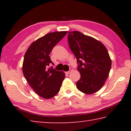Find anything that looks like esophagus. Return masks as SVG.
<instances>
[{"label": "esophagus", "instance_id": "esophagus-1", "mask_svg": "<svg viewBox=\"0 0 131 131\" xmlns=\"http://www.w3.org/2000/svg\"><path fill=\"white\" fill-rule=\"evenodd\" d=\"M72 70H73V68H70V69H69V70L68 72H66V74H69L71 72H72Z\"/></svg>", "mask_w": 131, "mask_h": 131}]
</instances>
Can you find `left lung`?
Listing matches in <instances>:
<instances>
[{
	"mask_svg": "<svg viewBox=\"0 0 131 131\" xmlns=\"http://www.w3.org/2000/svg\"><path fill=\"white\" fill-rule=\"evenodd\" d=\"M68 40L81 74L77 88L84 94H94L103 87L109 74L112 61L107 50L101 42L79 31L69 32Z\"/></svg>",
	"mask_w": 131,
	"mask_h": 131,
	"instance_id": "left-lung-1",
	"label": "left lung"
}]
</instances>
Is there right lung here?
Instances as JSON below:
<instances>
[{
  "label": "right lung",
  "instance_id": "1",
  "mask_svg": "<svg viewBox=\"0 0 131 131\" xmlns=\"http://www.w3.org/2000/svg\"><path fill=\"white\" fill-rule=\"evenodd\" d=\"M67 33L61 31L44 35L31 44L24 56V76L35 92L44 99L58 93L65 77L63 72L47 68L54 64L49 55L51 51Z\"/></svg>",
  "mask_w": 131,
  "mask_h": 131
}]
</instances>
